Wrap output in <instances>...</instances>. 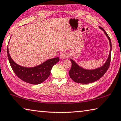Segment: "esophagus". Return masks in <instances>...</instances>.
I'll list each match as a JSON object with an SVG mask.
<instances>
[{
  "mask_svg": "<svg viewBox=\"0 0 121 121\" xmlns=\"http://www.w3.org/2000/svg\"><path fill=\"white\" fill-rule=\"evenodd\" d=\"M68 56H69V55L68 54V53H62L60 54V59H65L66 58H68Z\"/></svg>",
  "mask_w": 121,
  "mask_h": 121,
  "instance_id": "34e87169",
  "label": "esophagus"
}]
</instances>
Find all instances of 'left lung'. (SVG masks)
I'll list each match as a JSON object with an SVG mask.
<instances>
[{
    "label": "left lung",
    "instance_id": "obj_1",
    "mask_svg": "<svg viewBox=\"0 0 121 121\" xmlns=\"http://www.w3.org/2000/svg\"><path fill=\"white\" fill-rule=\"evenodd\" d=\"M99 28L104 32V33L109 40L110 44L109 56H108L106 62L104 63L103 65L94 69H86L83 68L82 67L79 66L72 59H70L72 65H71L70 70L69 71V74L71 78L75 82L78 83L88 84L97 81L103 76L109 68L110 60H111V40L105 30L101 26H99Z\"/></svg>",
    "mask_w": 121,
    "mask_h": 121
}]
</instances>
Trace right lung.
Wrapping results in <instances>:
<instances>
[{
    "mask_svg": "<svg viewBox=\"0 0 121 121\" xmlns=\"http://www.w3.org/2000/svg\"><path fill=\"white\" fill-rule=\"evenodd\" d=\"M7 56L10 65L17 76L25 82L32 84H39L48 78L53 65L59 61L58 57L48 59L42 64L34 67H24L16 63L10 56L9 48Z\"/></svg>",
    "mask_w": 121,
    "mask_h": 121,
    "instance_id": "add662e5",
    "label": "right lung"
}]
</instances>
